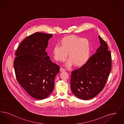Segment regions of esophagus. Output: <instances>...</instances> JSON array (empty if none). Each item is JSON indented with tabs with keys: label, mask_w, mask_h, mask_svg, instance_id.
Instances as JSON below:
<instances>
[{
	"label": "esophagus",
	"mask_w": 124,
	"mask_h": 124,
	"mask_svg": "<svg viewBox=\"0 0 124 124\" xmlns=\"http://www.w3.org/2000/svg\"><path fill=\"white\" fill-rule=\"evenodd\" d=\"M60 71H65V70L64 68H63L62 67H61L60 69Z\"/></svg>",
	"instance_id": "34e87169"
}]
</instances>
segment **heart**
Segmentation results:
<instances>
[{
    "label": "heart",
    "mask_w": 124,
    "mask_h": 124,
    "mask_svg": "<svg viewBox=\"0 0 124 124\" xmlns=\"http://www.w3.org/2000/svg\"><path fill=\"white\" fill-rule=\"evenodd\" d=\"M55 59L63 61L68 53L66 65L73 64L76 67L84 65L88 60L90 54V45L88 40L77 36H67L60 41V46H56L53 49Z\"/></svg>",
    "instance_id": "b5f03b06"
}]
</instances>
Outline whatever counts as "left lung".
<instances>
[{"instance_id":"left-lung-1","label":"left lung","mask_w":124,"mask_h":124,"mask_svg":"<svg viewBox=\"0 0 124 124\" xmlns=\"http://www.w3.org/2000/svg\"><path fill=\"white\" fill-rule=\"evenodd\" d=\"M100 46L81 67L71 71V88L78 98L88 100L104 88L112 67V56L106 42L99 36Z\"/></svg>"}]
</instances>
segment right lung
Returning a JSON list of instances; mask_svg holds the SVG:
<instances>
[{"label": "right lung", "instance_id": "add662e5", "mask_svg": "<svg viewBox=\"0 0 124 124\" xmlns=\"http://www.w3.org/2000/svg\"><path fill=\"white\" fill-rule=\"evenodd\" d=\"M52 34L37 32L28 36L19 45L13 65L16 79L33 98L44 99L54 87L59 71V65L52 62L46 52Z\"/></svg>", "mask_w": 124, "mask_h": 124}]
</instances>
